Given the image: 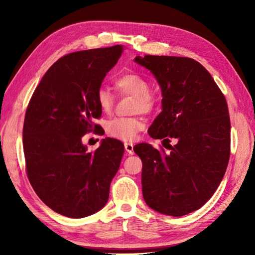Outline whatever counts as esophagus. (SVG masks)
<instances>
[{
  "mask_svg": "<svg viewBox=\"0 0 255 255\" xmlns=\"http://www.w3.org/2000/svg\"><path fill=\"white\" fill-rule=\"evenodd\" d=\"M125 149L128 154H134V144L129 143V142H126L125 143Z\"/></svg>",
  "mask_w": 255,
  "mask_h": 255,
  "instance_id": "34e87169",
  "label": "esophagus"
}]
</instances>
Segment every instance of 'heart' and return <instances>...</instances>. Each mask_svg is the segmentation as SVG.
Masks as SVG:
<instances>
[{
  "mask_svg": "<svg viewBox=\"0 0 255 255\" xmlns=\"http://www.w3.org/2000/svg\"><path fill=\"white\" fill-rule=\"evenodd\" d=\"M115 87L121 95L135 97L134 112L150 113L156 105V98L150 92V83L144 76L136 72L120 75L115 81ZM97 103L103 113L110 114L114 109V96L104 87L97 91ZM144 128V122L139 117H118L106 123V132L116 139L123 141L134 140L138 132Z\"/></svg>",
  "mask_w": 255,
  "mask_h": 255,
  "instance_id": "heart-1",
  "label": "heart"
}]
</instances>
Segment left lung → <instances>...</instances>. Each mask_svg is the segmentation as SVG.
Segmentation results:
<instances>
[{"mask_svg":"<svg viewBox=\"0 0 255 255\" xmlns=\"http://www.w3.org/2000/svg\"><path fill=\"white\" fill-rule=\"evenodd\" d=\"M134 61L159 84L163 111L149 135L163 139L170 150L158 151L144 142L134 146L142 161L143 199L152 210L180 217L202 207L226 173L231 141L228 104L210 72L195 59L144 55ZM171 139H177L174 146L168 143Z\"/></svg>","mask_w":255,"mask_h":255,"instance_id":"8db88e82","label":"left lung"}]
</instances>
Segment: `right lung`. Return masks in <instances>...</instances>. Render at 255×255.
<instances>
[{
  "label": "right lung",
  "instance_id": "obj_1",
  "mask_svg": "<svg viewBox=\"0 0 255 255\" xmlns=\"http://www.w3.org/2000/svg\"><path fill=\"white\" fill-rule=\"evenodd\" d=\"M122 52L117 44L59 58L28 103L23 126L28 181L45 205L66 217L84 218L103 208L120 167L121 141L105 138L89 152L82 138L98 129L92 122L102 115L97 91Z\"/></svg>",
  "mask_w": 255,
  "mask_h": 255
}]
</instances>
